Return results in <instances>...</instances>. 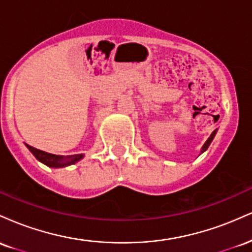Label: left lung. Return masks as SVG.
<instances>
[{"instance_id":"8db88e82","label":"left lung","mask_w":252,"mask_h":252,"mask_svg":"<svg viewBox=\"0 0 252 252\" xmlns=\"http://www.w3.org/2000/svg\"><path fill=\"white\" fill-rule=\"evenodd\" d=\"M217 131H218V129H216V130H215V131H213V132H212V134H211V135H210V137H209V138H207V141H206V142H205V143H204V146H202V147H201V150H200V154H199V155H201V154H202V153H204V152H206V150H207V148H209V147H210V144H211V143H212V141H213V138H215V136H216V134H217Z\"/></svg>"}]
</instances>
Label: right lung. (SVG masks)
I'll list each match as a JSON object with an SVG mask.
<instances>
[{
    "label": "right lung",
    "mask_w": 252,
    "mask_h": 252,
    "mask_svg": "<svg viewBox=\"0 0 252 252\" xmlns=\"http://www.w3.org/2000/svg\"><path fill=\"white\" fill-rule=\"evenodd\" d=\"M30 152L36 158L37 161L42 162L46 166L51 167V168H63V167L71 166V164L77 163L78 161H80L84 158V154H74V155H56L51 154V153H46L43 150L36 149L34 147L28 146L26 144Z\"/></svg>",
    "instance_id": "add662e5"
}]
</instances>
